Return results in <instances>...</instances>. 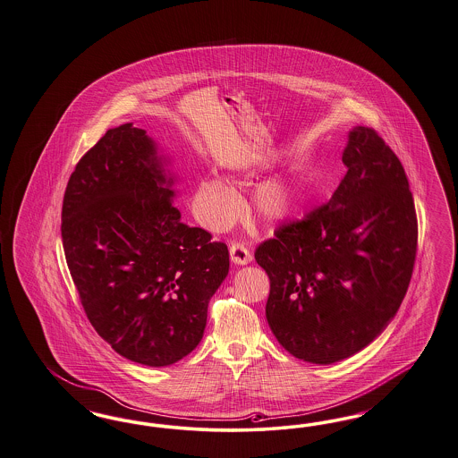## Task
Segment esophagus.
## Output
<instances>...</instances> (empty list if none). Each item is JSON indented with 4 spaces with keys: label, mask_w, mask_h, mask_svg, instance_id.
I'll return each instance as SVG.
<instances>
[{
    "label": "esophagus",
    "mask_w": 458,
    "mask_h": 458,
    "mask_svg": "<svg viewBox=\"0 0 458 458\" xmlns=\"http://www.w3.org/2000/svg\"><path fill=\"white\" fill-rule=\"evenodd\" d=\"M230 257H232V262L238 264V266H245L252 260V254L249 252V249L243 243H232L230 245Z\"/></svg>",
    "instance_id": "1"
}]
</instances>
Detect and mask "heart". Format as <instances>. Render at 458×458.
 <instances>
[{
    "label": "heart",
    "mask_w": 458,
    "mask_h": 458,
    "mask_svg": "<svg viewBox=\"0 0 458 458\" xmlns=\"http://www.w3.org/2000/svg\"><path fill=\"white\" fill-rule=\"evenodd\" d=\"M296 202L298 196L293 185L283 177H271L250 191L249 211L257 220L275 225L292 216ZM192 211L204 226L211 230L226 228L237 218V196L218 177H202L194 189Z\"/></svg>",
    "instance_id": "1"
}]
</instances>
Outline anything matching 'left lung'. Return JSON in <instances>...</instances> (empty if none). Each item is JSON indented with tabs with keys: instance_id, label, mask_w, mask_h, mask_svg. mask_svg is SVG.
Masks as SVG:
<instances>
[{
	"instance_id": "8db88e82",
	"label": "left lung",
	"mask_w": 458,
	"mask_h": 458,
	"mask_svg": "<svg viewBox=\"0 0 458 458\" xmlns=\"http://www.w3.org/2000/svg\"><path fill=\"white\" fill-rule=\"evenodd\" d=\"M330 201L283 225L256 250L271 292L267 324L294 358L332 365L373 343L403 303L418 247L401 160L377 131L356 126Z\"/></svg>"
}]
</instances>
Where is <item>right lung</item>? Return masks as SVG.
Returning <instances> with one entry per match:
<instances>
[{"label": "right lung", "mask_w": 458, "mask_h": 458, "mask_svg": "<svg viewBox=\"0 0 458 458\" xmlns=\"http://www.w3.org/2000/svg\"><path fill=\"white\" fill-rule=\"evenodd\" d=\"M166 164L145 129H109L76 165L61 223L93 329L129 361L153 368L201 343L208 303L230 269L228 247L181 220Z\"/></svg>", "instance_id": "obj_1"}]
</instances>
